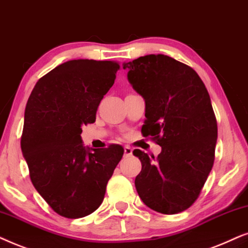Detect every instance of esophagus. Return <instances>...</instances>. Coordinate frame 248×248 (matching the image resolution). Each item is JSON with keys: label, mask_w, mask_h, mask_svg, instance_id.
Wrapping results in <instances>:
<instances>
[{"label": "esophagus", "mask_w": 248, "mask_h": 248, "mask_svg": "<svg viewBox=\"0 0 248 248\" xmlns=\"http://www.w3.org/2000/svg\"><path fill=\"white\" fill-rule=\"evenodd\" d=\"M133 155V148L130 146H124V156H131Z\"/></svg>", "instance_id": "1"}]
</instances>
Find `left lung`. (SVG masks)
<instances>
[{"label": "left lung", "mask_w": 248, "mask_h": 248, "mask_svg": "<svg viewBox=\"0 0 248 248\" xmlns=\"http://www.w3.org/2000/svg\"><path fill=\"white\" fill-rule=\"evenodd\" d=\"M124 69L146 104L141 134L162 147L156 158L134 151L141 162L138 195L158 213L183 212L199 199L216 156L217 124L209 92L193 68L163 54L140 57Z\"/></svg>", "instance_id": "1"}]
</instances>
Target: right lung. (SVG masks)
Wrapping results in <instances>:
<instances>
[{
    "label": "right lung",
    "instance_id": "1",
    "mask_svg": "<svg viewBox=\"0 0 248 248\" xmlns=\"http://www.w3.org/2000/svg\"><path fill=\"white\" fill-rule=\"evenodd\" d=\"M119 69L117 61L64 62L39 78L28 98L21 151L36 190L61 217L78 219L97 210L124 155L118 144L91 152L80 137Z\"/></svg>",
    "mask_w": 248,
    "mask_h": 248
}]
</instances>
